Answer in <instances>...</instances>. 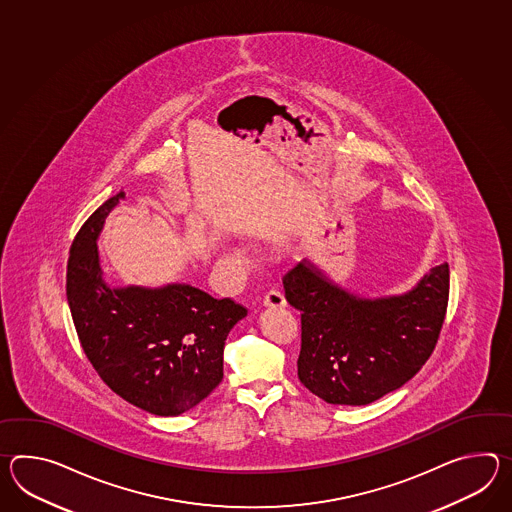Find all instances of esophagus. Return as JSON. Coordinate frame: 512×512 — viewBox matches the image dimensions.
Instances as JSON below:
<instances>
[{
	"instance_id": "1",
	"label": "esophagus",
	"mask_w": 512,
	"mask_h": 512,
	"mask_svg": "<svg viewBox=\"0 0 512 512\" xmlns=\"http://www.w3.org/2000/svg\"><path fill=\"white\" fill-rule=\"evenodd\" d=\"M262 303L266 305V307H284L286 305V301H284V296L279 292V290H275V288H272V290H268L266 294H264V297H262Z\"/></svg>"
}]
</instances>
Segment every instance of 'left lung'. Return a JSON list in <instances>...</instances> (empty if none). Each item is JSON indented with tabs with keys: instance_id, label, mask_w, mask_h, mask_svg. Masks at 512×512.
I'll use <instances>...</instances> for the list:
<instances>
[{
	"instance_id": "1",
	"label": "left lung",
	"mask_w": 512,
	"mask_h": 512,
	"mask_svg": "<svg viewBox=\"0 0 512 512\" xmlns=\"http://www.w3.org/2000/svg\"><path fill=\"white\" fill-rule=\"evenodd\" d=\"M301 312V384L329 404L365 406L404 386L432 356L443 329L450 268L444 262L404 296L365 299L308 262L283 275Z\"/></svg>"
}]
</instances>
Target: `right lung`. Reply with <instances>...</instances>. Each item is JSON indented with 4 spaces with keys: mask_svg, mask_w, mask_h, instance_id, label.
Instances as JSON below:
<instances>
[{
    "mask_svg": "<svg viewBox=\"0 0 512 512\" xmlns=\"http://www.w3.org/2000/svg\"><path fill=\"white\" fill-rule=\"evenodd\" d=\"M121 198L123 191L95 209L73 239L69 310L84 354L104 384L152 415L176 417L222 382L226 338L248 308L189 284L106 286L97 237Z\"/></svg>",
    "mask_w": 512,
    "mask_h": 512,
    "instance_id": "add662e5",
    "label": "right lung"
}]
</instances>
